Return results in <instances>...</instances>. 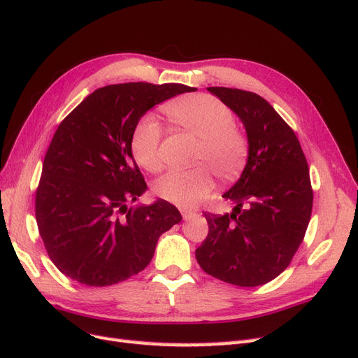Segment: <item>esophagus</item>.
Instances as JSON below:
<instances>
[{
	"instance_id": "esophagus-1",
	"label": "esophagus",
	"mask_w": 358,
	"mask_h": 358,
	"mask_svg": "<svg viewBox=\"0 0 358 358\" xmlns=\"http://www.w3.org/2000/svg\"><path fill=\"white\" fill-rule=\"evenodd\" d=\"M180 212H181V216H182V219H185V221H187V219H190L192 216L195 215V212L192 208H181Z\"/></svg>"
}]
</instances>
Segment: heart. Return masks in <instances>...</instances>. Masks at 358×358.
Masks as SVG:
<instances>
[{"label":"heart","mask_w":358,"mask_h":358,"mask_svg":"<svg viewBox=\"0 0 358 358\" xmlns=\"http://www.w3.org/2000/svg\"><path fill=\"white\" fill-rule=\"evenodd\" d=\"M163 110L173 122L199 139L194 155L195 163H207L224 178L239 172L248 148L243 134L234 127L230 107L212 95L196 94L173 99ZM160 124L151 115L143 116L131 133L133 157L150 172L160 169ZM212 189V171L204 164L169 171L155 182V194L180 207L196 206Z\"/></svg>","instance_id":"b5f03b06"}]
</instances>
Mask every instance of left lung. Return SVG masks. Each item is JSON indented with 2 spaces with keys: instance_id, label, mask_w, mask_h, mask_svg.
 I'll use <instances>...</instances> for the list:
<instances>
[{
  "instance_id": "left-lung-1",
  "label": "left lung",
  "mask_w": 358,
  "mask_h": 358,
  "mask_svg": "<svg viewBox=\"0 0 358 358\" xmlns=\"http://www.w3.org/2000/svg\"><path fill=\"white\" fill-rule=\"evenodd\" d=\"M245 127L248 159L222 195L236 204L222 216L204 213L206 241L195 251L212 277L241 287L269 282L289 266L304 239L313 207L306 155L296 134L252 92L208 87Z\"/></svg>"
}]
</instances>
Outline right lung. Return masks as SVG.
Segmentation results:
<instances>
[{
	"label": "right lung",
	"mask_w": 358,
	"mask_h": 358,
	"mask_svg": "<svg viewBox=\"0 0 358 358\" xmlns=\"http://www.w3.org/2000/svg\"><path fill=\"white\" fill-rule=\"evenodd\" d=\"M185 85L124 83L96 89L54 133L36 192V221L51 262L86 286H112L143 271L159 237L181 221L164 199L128 207L146 182L130 139L150 108Z\"/></svg>",
	"instance_id": "1"
}]
</instances>
